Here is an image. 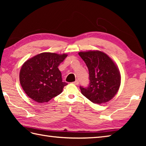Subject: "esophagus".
<instances>
[{"instance_id":"esophagus-1","label":"esophagus","mask_w":146,"mask_h":146,"mask_svg":"<svg viewBox=\"0 0 146 146\" xmlns=\"http://www.w3.org/2000/svg\"><path fill=\"white\" fill-rule=\"evenodd\" d=\"M73 83H74V84L76 85H78L79 84V81H78V80H76V81L74 82Z\"/></svg>"}]
</instances>
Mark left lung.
Listing matches in <instances>:
<instances>
[{"label":"left lung","instance_id":"obj_1","mask_svg":"<svg viewBox=\"0 0 146 146\" xmlns=\"http://www.w3.org/2000/svg\"><path fill=\"white\" fill-rule=\"evenodd\" d=\"M78 54L89 71V85L86 88L80 86L82 94L94 104L110 100L120 85V74L117 65L108 55L100 51L80 52Z\"/></svg>","mask_w":146,"mask_h":146}]
</instances>
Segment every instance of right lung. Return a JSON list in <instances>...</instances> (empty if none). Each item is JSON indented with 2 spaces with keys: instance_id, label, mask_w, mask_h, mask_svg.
<instances>
[{
  "instance_id": "add662e5",
  "label": "right lung",
  "mask_w": 146,
  "mask_h": 146,
  "mask_svg": "<svg viewBox=\"0 0 146 146\" xmlns=\"http://www.w3.org/2000/svg\"><path fill=\"white\" fill-rule=\"evenodd\" d=\"M67 54L42 52L27 60L19 73L20 83L29 98L38 103L49 102L60 95L64 86L58 66Z\"/></svg>"
}]
</instances>
